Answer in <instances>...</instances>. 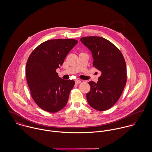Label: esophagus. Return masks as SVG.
Listing matches in <instances>:
<instances>
[{
  "instance_id": "1",
  "label": "esophagus",
  "mask_w": 152,
  "mask_h": 152,
  "mask_svg": "<svg viewBox=\"0 0 152 152\" xmlns=\"http://www.w3.org/2000/svg\"><path fill=\"white\" fill-rule=\"evenodd\" d=\"M75 82L76 84H80L81 83V81L80 80H78V79H77L75 80Z\"/></svg>"
}]
</instances>
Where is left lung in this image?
<instances>
[{
  "instance_id": "8db88e82",
  "label": "left lung",
  "mask_w": 152,
  "mask_h": 152,
  "mask_svg": "<svg viewBox=\"0 0 152 152\" xmlns=\"http://www.w3.org/2000/svg\"><path fill=\"white\" fill-rule=\"evenodd\" d=\"M80 40L91 50L93 66L102 73L96 83H88L91 89L87 94V101L97 110H108L118 101L126 86L125 58L113 44L103 37H84Z\"/></svg>"
}]
</instances>
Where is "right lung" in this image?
Returning <instances> with one entry per match:
<instances>
[{
	"instance_id": "1",
	"label": "right lung",
	"mask_w": 152,
	"mask_h": 152,
	"mask_svg": "<svg viewBox=\"0 0 152 152\" xmlns=\"http://www.w3.org/2000/svg\"><path fill=\"white\" fill-rule=\"evenodd\" d=\"M77 43L75 39L47 40L38 45L28 58L26 66L27 84L33 100L45 111L58 112L67 103L75 82L61 79L56 69Z\"/></svg>"
}]
</instances>
